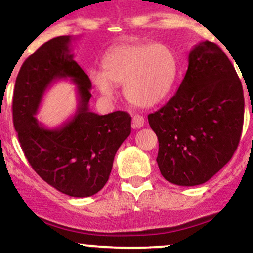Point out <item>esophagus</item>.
I'll return each mask as SVG.
<instances>
[{"label": "esophagus", "instance_id": "esophagus-1", "mask_svg": "<svg viewBox=\"0 0 253 253\" xmlns=\"http://www.w3.org/2000/svg\"><path fill=\"white\" fill-rule=\"evenodd\" d=\"M144 117L141 115H135L132 117V126L135 127V129H139V127H142L144 126Z\"/></svg>", "mask_w": 253, "mask_h": 253}]
</instances>
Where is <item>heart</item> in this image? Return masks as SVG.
<instances>
[{
  "label": "heart",
  "mask_w": 253,
  "mask_h": 253,
  "mask_svg": "<svg viewBox=\"0 0 253 253\" xmlns=\"http://www.w3.org/2000/svg\"><path fill=\"white\" fill-rule=\"evenodd\" d=\"M103 70L92 71L90 78L104 97L114 96V85H124V96L130 103L149 108L171 91L179 60L167 44H121L104 56Z\"/></svg>",
  "instance_id": "b5f03b06"
}]
</instances>
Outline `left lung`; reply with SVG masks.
Here are the masks:
<instances>
[{"label":"left lung","instance_id":"8db88e82","mask_svg":"<svg viewBox=\"0 0 253 253\" xmlns=\"http://www.w3.org/2000/svg\"><path fill=\"white\" fill-rule=\"evenodd\" d=\"M148 121L166 180L189 187L214 176L233 156L244 122L243 86L227 55L209 40L197 44L179 90Z\"/></svg>","mask_w":253,"mask_h":253}]
</instances>
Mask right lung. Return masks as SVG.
<instances>
[{"mask_svg": "<svg viewBox=\"0 0 253 253\" xmlns=\"http://www.w3.org/2000/svg\"><path fill=\"white\" fill-rule=\"evenodd\" d=\"M70 35L50 39L26 59L15 82L13 121L29 165L48 185L74 198L91 197L108 182L116 153L131 132V117L115 111L97 115L88 108L91 80L71 54ZM70 79L77 85L79 106L55 129L35 117L53 82Z\"/></svg>", "mask_w": 253, "mask_h": 253, "instance_id": "right-lung-1", "label": "right lung"}]
</instances>
